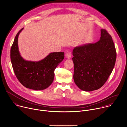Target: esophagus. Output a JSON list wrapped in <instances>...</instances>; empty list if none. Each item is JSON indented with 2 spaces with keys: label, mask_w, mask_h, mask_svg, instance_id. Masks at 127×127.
<instances>
[{
  "label": "esophagus",
  "mask_w": 127,
  "mask_h": 127,
  "mask_svg": "<svg viewBox=\"0 0 127 127\" xmlns=\"http://www.w3.org/2000/svg\"><path fill=\"white\" fill-rule=\"evenodd\" d=\"M71 56H72V54L71 53V52H67L66 54V57L68 59H70L71 58Z\"/></svg>",
  "instance_id": "obj_1"
}]
</instances>
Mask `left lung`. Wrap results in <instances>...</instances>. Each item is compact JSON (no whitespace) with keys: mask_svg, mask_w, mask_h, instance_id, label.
<instances>
[{"mask_svg":"<svg viewBox=\"0 0 127 127\" xmlns=\"http://www.w3.org/2000/svg\"><path fill=\"white\" fill-rule=\"evenodd\" d=\"M73 55L74 82L81 90L89 92L99 89L106 83L117 53L111 36L102 29L98 42L75 47Z\"/></svg>","mask_w":127,"mask_h":127,"instance_id":"obj_1","label":"left lung"}]
</instances>
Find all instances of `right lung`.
I'll list each match as a JSON object with an SVG mask.
<instances>
[{"mask_svg":"<svg viewBox=\"0 0 127 127\" xmlns=\"http://www.w3.org/2000/svg\"><path fill=\"white\" fill-rule=\"evenodd\" d=\"M22 28L16 34L10 50V58L14 73L22 85L27 88L42 90L52 83L54 70L64 58V53L53 52L38 62L26 61L18 50V38Z\"/></svg>","mask_w":127,"mask_h":127,"instance_id":"right-lung-1","label":"right lung"}]
</instances>
